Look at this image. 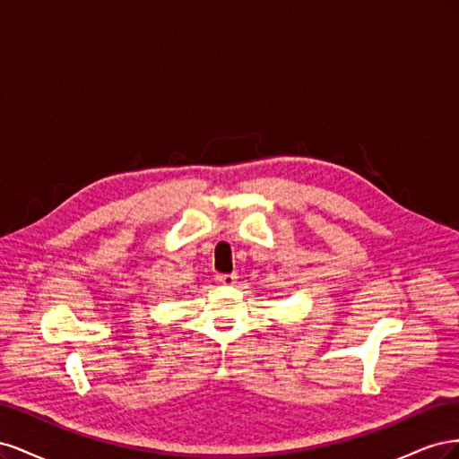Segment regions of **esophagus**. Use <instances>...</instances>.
Returning a JSON list of instances; mask_svg holds the SVG:
<instances>
[{
  "mask_svg": "<svg viewBox=\"0 0 459 459\" xmlns=\"http://www.w3.org/2000/svg\"><path fill=\"white\" fill-rule=\"evenodd\" d=\"M216 281L221 285H233L235 281H238V273H218Z\"/></svg>",
  "mask_w": 459,
  "mask_h": 459,
  "instance_id": "obj_1",
  "label": "esophagus"
}]
</instances>
